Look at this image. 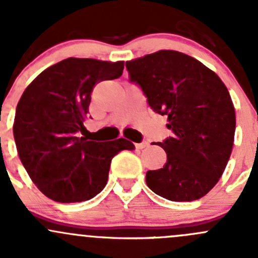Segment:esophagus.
I'll return each instance as SVG.
<instances>
[{"label": "esophagus", "instance_id": "obj_1", "mask_svg": "<svg viewBox=\"0 0 258 258\" xmlns=\"http://www.w3.org/2000/svg\"><path fill=\"white\" fill-rule=\"evenodd\" d=\"M150 146V142L148 141H144L141 142V144H136V148H139V150H142V148H146Z\"/></svg>", "mask_w": 258, "mask_h": 258}]
</instances>
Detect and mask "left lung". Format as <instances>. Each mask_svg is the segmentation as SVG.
Segmentation results:
<instances>
[{
	"mask_svg": "<svg viewBox=\"0 0 258 258\" xmlns=\"http://www.w3.org/2000/svg\"><path fill=\"white\" fill-rule=\"evenodd\" d=\"M126 67L173 132L158 142L167 161L147 171L146 183L170 201L201 199L217 183L232 152L236 113L227 87L199 59L172 49L127 61Z\"/></svg>",
	"mask_w": 258,
	"mask_h": 258,
	"instance_id": "obj_1",
	"label": "left lung"
}]
</instances>
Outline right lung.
Instances as JSON below:
<instances>
[{
    "instance_id": "1",
    "label": "right lung",
    "mask_w": 258,
    "mask_h": 258,
    "mask_svg": "<svg viewBox=\"0 0 258 258\" xmlns=\"http://www.w3.org/2000/svg\"><path fill=\"white\" fill-rule=\"evenodd\" d=\"M123 67V61L70 57L41 72L21 96L14 122L17 152L48 199L61 204L91 200L107 183L114 156L135 148L126 139L95 142L80 135L86 131L93 87L118 79Z\"/></svg>"
}]
</instances>
